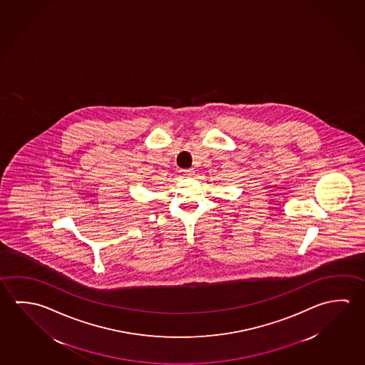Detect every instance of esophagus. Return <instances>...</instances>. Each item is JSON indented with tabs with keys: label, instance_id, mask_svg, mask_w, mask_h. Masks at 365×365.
Returning <instances> with one entry per match:
<instances>
[{
	"label": "esophagus",
	"instance_id": "obj_1",
	"mask_svg": "<svg viewBox=\"0 0 365 365\" xmlns=\"http://www.w3.org/2000/svg\"><path fill=\"white\" fill-rule=\"evenodd\" d=\"M180 174H183V175H192L193 174V169L192 168H188V169H180Z\"/></svg>",
	"mask_w": 365,
	"mask_h": 365
}]
</instances>
